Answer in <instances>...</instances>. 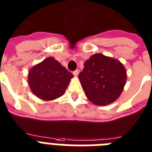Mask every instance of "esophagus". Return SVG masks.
Listing matches in <instances>:
<instances>
[{
	"label": "esophagus",
	"mask_w": 152,
	"mask_h": 152,
	"mask_svg": "<svg viewBox=\"0 0 152 152\" xmlns=\"http://www.w3.org/2000/svg\"><path fill=\"white\" fill-rule=\"evenodd\" d=\"M79 72H80V70H79V69H76V70H75L72 73H73V75L75 76H77L79 75Z\"/></svg>",
	"instance_id": "1"
}]
</instances>
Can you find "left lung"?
Masks as SVG:
<instances>
[{"instance_id":"8db88e82","label":"left lung","mask_w":152,"mask_h":152,"mask_svg":"<svg viewBox=\"0 0 152 152\" xmlns=\"http://www.w3.org/2000/svg\"><path fill=\"white\" fill-rule=\"evenodd\" d=\"M78 78L88 99L95 105L105 106L120 96L127 74L119 61L96 53L84 63Z\"/></svg>"}]
</instances>
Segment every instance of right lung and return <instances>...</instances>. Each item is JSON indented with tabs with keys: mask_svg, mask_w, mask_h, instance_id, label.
Listing matches in <instances>:
<instances>
[{
	"mask_svg": "<svg viewBox=\"0 0 152 152\" xmlns=\"http://www.w3.org/2000/svg\"><path fill=\"white\" fill-rule=\"evenodd\" d=\"M73 75L53 57H47L30 69L28 84L37 97L53 100L64 95Z\"/></svg>",
	"mask_w": 152,
	"mask_h": 152,
	"instance_id": "right-lung-1",
	"label": "right lung"
}]
</instances>
